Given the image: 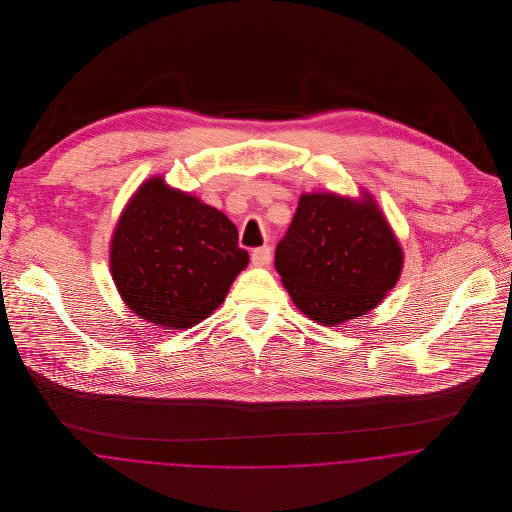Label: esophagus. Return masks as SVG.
Returning a JSON list of instances; mask_svg holds the SVG:
<instances>
[{"mask_svg": "<svg viewBox=\"0 0 512 512\" xmlns=\"http://www.w3.org/2000/svg\"><path fill=\"white\" fill-rule=\"evenodd\" d=\"M272 260V248L270 246H260L252 250V264L254 266H266Z\"/></svg>", "mask_w": 512, "mask_h": 512, "instance_id": "esophagus-1", "label": "esophagus"}]
</instances>
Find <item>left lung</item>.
Segmentation results:
<instances>
[{"instance_id":"obj_1","label":"left lung","mask_w":512,"mask_h":512,"mask_svg":"<svg viewBox=\"0 0 512 512\" xmlns=\"http://www.w3.org/2000/svg\"><path fill=\"white\" fill-rule=\"evenodd\" d=\"M402 248L370 195H301L276 270L301 313L335 327L376 307L402 272Z\"/></svg>"}]
</instances>
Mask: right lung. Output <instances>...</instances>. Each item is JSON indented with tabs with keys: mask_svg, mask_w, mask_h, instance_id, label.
<instances>
[{
	"mask_svg": "<svg viewBox=\"0 0 512 512\" xmlns=\"http://www.w3.org/2000/svg\"><path fill=\"white\" fill-rule=\"evenodd\" d=\"M248 266L238 230L215 207L151 177L126 205L110 244V270L126 305L165 329L209 317Z\"/></svg>",
	"mask_w": 512,
	"mask_h": 512,
	"instance_id": "right-lung-1",
	"label": "right lung"
}]
</instances>
